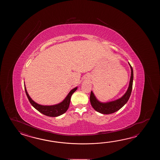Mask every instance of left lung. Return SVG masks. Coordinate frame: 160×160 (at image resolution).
Segmentation results:
<instances>
[{"mask_svg": "<svg viewBox=\"0 0 160 160\" xmlns=\"http://www.w3.org/2000/svg\"><path fill=\"white\" fill-rule=\"evenodd\" d=\"M131 68V77L130 80L129 86L126 93L123 95L121 98L117 99L112 102H107V103H102L98 101L95 98V95L92 92H91L90 100L92 107L95 109L98 112L104 114H109L113 112H116L119 110L128 101L131 95V92L132 91L133 81V70L132 66L129 63Z\"/></svg>", "mask_w": 160, "mask_h": 160, "instance_id": "obj_1", "label": "left lung"}]
</instances>
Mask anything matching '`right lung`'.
Instances as JSON below:
<instances>
[{"instance_id":"right-lung-1","label":"right lung","mask_w":160,"mask_h":160,"mask_svg":"<svg viewBox=\"0 0 160 160\" xmlns=\"http://www.w3.org/2000/svg\"><path fill=\"white\" fill-rule=\"evenodd\" d=\"M26 94L27 95V98L28 99L29 101L31 104L34 107V108L37 110L39 112L42 113L45 116H49V117H58L61 116L65 113L68 109L70 102V99L72 97V94L77 90V88H73L72 90L70 92L68 93V95L66 97V98L60 103L55 105L52 106H43L39 105L36 102H34L32 99L30 97L28 94L27 90L26 88L24 87Z\"/></svg>"}]
</instances>
